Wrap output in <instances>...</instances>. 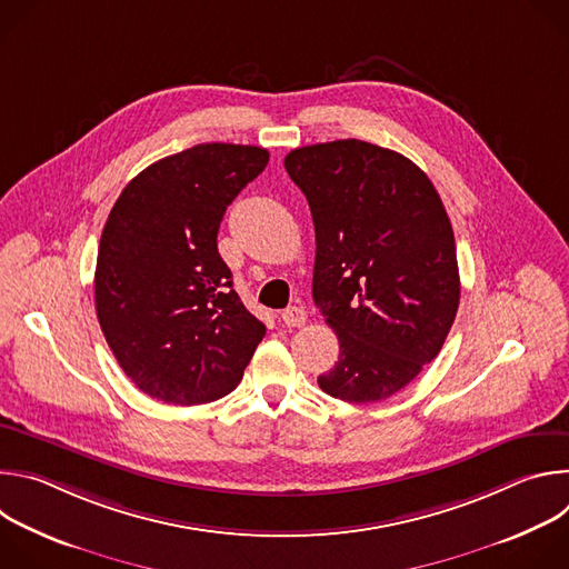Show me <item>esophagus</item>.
<instances>
[{
    "mask_svg": "<svg viewBox=\"0 0 569 569\" xmlns=\"http://www.w3.org/2000/svg\"><path fill=\"white\" fill-rule=\"evenodd\" d=\"M281 319H283L286 327H303V323H306V310L301 306H288L281 312Z\"/></svg>",
    "mask_w": 569,
    "mask_h": 569,
    "instance_id": "esophagus-1",
    "label": "esophagus"
}]
</instances>
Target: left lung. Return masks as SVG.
I'll return each mask as SVG.
<instances>
[{
    "instance_id": "8db88e82",
    "label": "left lung",
    "mask_w": 569,
    "mask_h": 569,
    "mask_svg": "<svg viewBox=\"0 0 569 569\" xmlns=\"http://www.w3.org/2000/svg\"><path fill=\"white\" fill-rule=\"evenodd\" d=\"M283 164L312 213V299L340 340L317 382L347 402L385 400L439 356L459 308L443 202L415 161L360 139L295 148Z\"/></svg>"
}]
</instances>
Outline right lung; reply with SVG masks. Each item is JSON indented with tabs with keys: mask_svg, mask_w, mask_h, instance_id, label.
Returning a JSON list of instances; mask_svg holds the SVG:
<instances>
[{
	"mask_svg": "<svg viewBox=\"0 0 569 569\" xmlns=\"http://www.w3.org/2000/svg\"><path fill=\"white\" fill-rule=\"evenodd\" d=\"M270 152L198 143L141 171L101 233L94 301L126 376L150 398L202 405L227 396L266 336L218 254L227 207Z\"/></svg>",
	"mask_w": 569,
	"mask_h": 569,
	"instance_id": "right-lung-1",
	"label": "right lung"
}]
</instances>
